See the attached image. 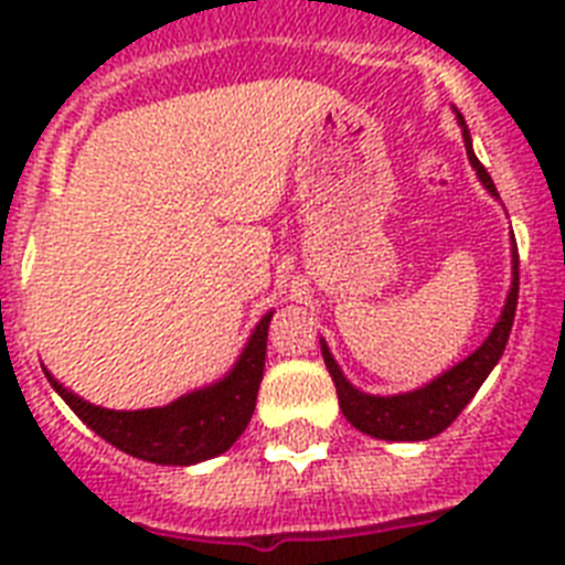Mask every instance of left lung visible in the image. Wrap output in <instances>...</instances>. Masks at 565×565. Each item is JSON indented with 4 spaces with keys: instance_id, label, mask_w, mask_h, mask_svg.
Listing matches in <instances>:
<instances>
[{
    "instance_id": "8db88e82",
    "label": "left lung",
    "mask_w": 565,
    "mask_h": 565,
    "mask_svg": "<svg viewBox=\"0 0 565 565\" xmlns=\"http://www.w3.org/2000/svg\"><path fill=\"white\" fill-rule=\"evenodd\" d=\"M460 119V128H463L466 140V154H469V163L478 172V179L492 195H499L495 184H492L490 172L483 170V163L475 158L472 152V137H469V128H466L463 117ZM516 301H519V252L516 243H513V281H510L508 301H504V310H501L499 322L490 331V337L483 340L478 349H475L466 361H460L457 366H451L448 372H443L439 377H434L430 384L413 390V393H398V395H370L361 393L358 386H352L345 381L343 370L337 366V361L328 352L326 340L322 343V358H326V366L334 377L337 398H340V407H343V416L352 422L354 428L370 434L375 439H390V443H419V439H430L443 434V430L451 425V422L460 416L466 404L472 402V395L481 390V384L487 381V375L492 372V366L501 361L504 354V345H508L510 328H513V317H516Z\"/></svg>"
}]
</instances>
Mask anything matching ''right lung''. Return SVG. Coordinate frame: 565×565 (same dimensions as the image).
<instances>
[{
  "label": "right lung",
  "instance_id": "right-lung-1",
  "mask_svg": "<svg viewBox=\"0 0 565 565\" xmlns=\"http://www.w3.org/2000/svg\"><path fill=\"white\" fill-rule=\"evenodd\" d=\"M269 319L273 310L257 322L228 375L216 384L181 395L167 407L108 411L70 393L49 372L46 377L55 386V393L73 407L75 416L119 451L161 466L202 463L228 451L255 413L257 390L264 377Z\"/></svg>",
  "mask_w": 565,
  "mask_h": 565
}]
</instances>
